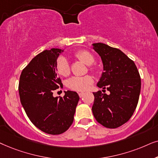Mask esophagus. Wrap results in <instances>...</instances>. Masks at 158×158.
<instances>
[{"label": "esophagus", "instance_id": "esophagus-1", "mask_svg": "<svg viewBox=\"0 0 158 158\" xmlns=\"http://www.w3.org/2000/svg\"><path fill=\"white\" fill-rule=\"evenodd\" d=\"M79 96L80 97V98H82V97L84 96V94H85V92H79Z\"/></svg>", "mask_w": 158, "mask_h": 158}]
</instances>
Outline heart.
I'll use <instances>...</instances> for the list:
<instances>
[{
	"label": "heart",
	"mask_w": 158,
	"mask_h": 158,
	"mask_svg": "<svg viewBox=\"0 0 158 158\" xmlns=\"http://www.w3.org/2000/svg\"><path fill=\"white\" fill-rule=\"evenodd\" d=\"M75 56L85 64L92 65L94 61V58L91 52L87 50H79L75 53ZM56 69L58 74L67 77L70 73V66L69 60L65 56H60L56 63ZM93 77L90 75L83 77H73L66 81V86L76 91H85L93 83Z\"/></svg>",
	"instance_id": "obj_1"
}]
</instances>
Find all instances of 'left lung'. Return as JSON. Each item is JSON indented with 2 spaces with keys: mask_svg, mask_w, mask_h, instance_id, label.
Returning a JSON list of instances; mask_svg holds the SVG:
<instances>
[{
  "mask_svg": "<svg viewBox=\"0 0 158 158\" xmlns=\"http://www.w3.org/2000/svg\"><path fill=\"white\" fill-rule=\"evenodd\" d=\"M92 45L103 65L97 86L110 92L109 94L93 92L92 113L101 125L115 129L127 123L135 110L141 90L140 76L134 62L121 50L101 43Z\"/></svg>",
  "mask_w": 158,
  "mask_h": 158,
  "instance_id": "obj_1",
  "label": "left lung"
}]
</instances>
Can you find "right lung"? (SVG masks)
<instances>
[{
  "label": "right lung",
  "mask_w": 158,
  "mask_h": 158,
  "mask_svg": "<svg viewBox=\"0 0 158 158\" xmlns=\"http://www.w3.org/2000/svg\"><path fill=\"white\" fill-rule=\"evenodd\" d=\"M64 50L52 48L37 55L21 73L20 100L31 123L45 133L60 134L73 121L79 97L76 92H65L63 98L53 97L62 85L56 63Z\"/></svg>",
  "instance_id": "obj_1"
}]
</instances>
